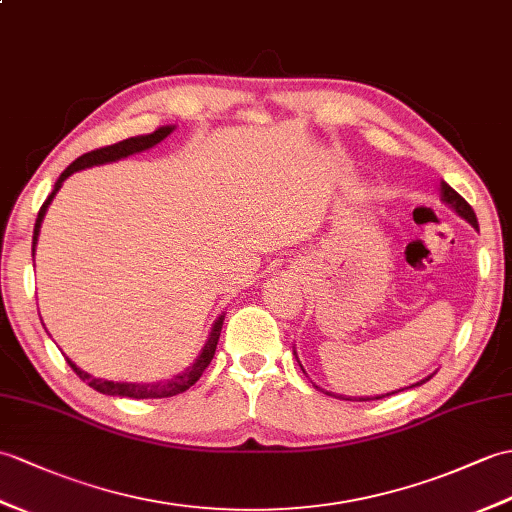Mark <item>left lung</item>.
<instances>
[{
  "mask_svg": "<svg viewBox=\"0 0 512 512\" xmlns=\"http://www.w3.org/2000/svg\"><path fill=\"white\" fill-rule=\"evenodd\" d=\"M441 192H443V200L447 202V205H449L451 209H456L462 218H465L467 222H471L473 227L478 229V218H475V213H473V209H471L469 202H467L465 198H462V196L456 192V189H451L447 183H441ZM427 379H430V377H427ZM427 379H423V382L414 384V386H421V384H425ZM316 388H318V386H316ZM410 388H412V386H410ZM390 395H395V392H390ZM390 395H384V397H390ZM344 399H347V397H344ZM375 399H382V397H375ZM347 401H351V399H347ZM358 401H371V397H366V399L362 397V399H358Z\"/></svg>",
  "mask_w": 512,
  "mask_h": 512,
  "instance_id": "1",
  "label": "left lung"
}]
</instances>
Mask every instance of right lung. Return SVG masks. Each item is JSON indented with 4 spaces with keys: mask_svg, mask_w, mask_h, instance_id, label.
I'll return each instance as SVG.
<instances>
[{
    "mask_svg": "<svg viewBox=\"0 0 512 512\" xmlns=\"http://www.w3.org/2000/svg\"><path fill=\"white\" fill-rule=\"evenodd\" d=\"M172 133V126H163L159 130H154L152 135H141V137H130L120 141V144H113V146H104L98 150H91L87 154H82L74 163L69 165V168L58 176V181L54 185V192L47 196V200L43 202V207L39 209V216H37V224H34V235H32V244H37V237H39V229H41V220L45 216V209L50 205L54 194L58 192V187L63 185V181L67 176H71L78 170H85V168H93V165H102V163H111L117 159H124L130 157V154L141 152V150H148L152 146H157L159 141H163ZM222 320L218 318V323L213 325L211 331V338L205 344V349H202L200 358L196 360V364H192L187 368L185 373L176 375L170 382H159V384H120V382H106V379H98V377H91L89 373L80 371V368L67 358V364L74 368V373L82 379V382H87L93 390L102 392V395H113V397H130V399H163V397H174V395H181L189 386H194L200 375L205 373V368L211 364L213 355H216V347H218V338H220V331H222Z\"/></svg>",
    "mask_w": 512,
    "mask_h": 512,
    "instance_id": "obj_1",
    "label": "right lung"
}]
</instances>
